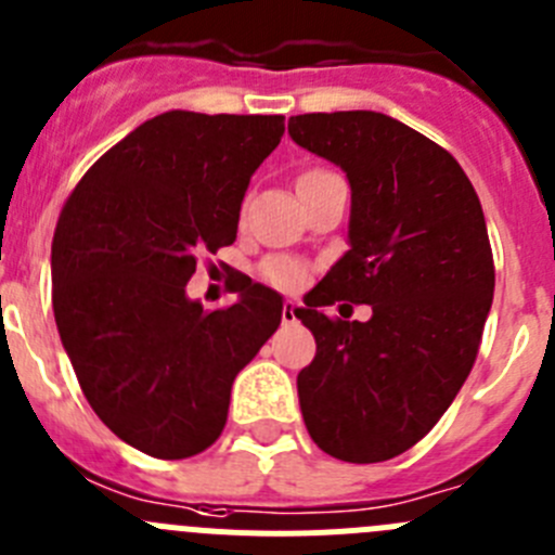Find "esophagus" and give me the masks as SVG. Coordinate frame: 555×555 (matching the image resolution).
I'll list each match as a JSON object with an SVG mask.
<instances>
[{"label": "esophagus", "mask_w": 555, "mask_h": 555, "mask_svg": "<svg viewBox=\"0 0 555 555\" xmlns=\"http://www.w3.org/2000/svg\"><path fill=\"white\" fill-rule=\"evenodd\" d=\"M295 320H298V304H293V301H284V307H282V323H295Z\"/></svg>", "instance_id": "34e87169"}]
</instances>
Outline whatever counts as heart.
<instances>
[{
	"instance_id": "obj_1",
	"label": "heart",
	"mask_w": 555,
	"mask_h": 555,
	"mask_svg": "<svg viewBox=\"0 0 555 555\" xmlns=\"http://www.w3.org/2000/svg\"><path fill=\"white\" fill-rule=\"evenodd\" d=\"M262 279H266L268 284H273L276 289L295 293V289H301L304 284H307L309 268L298 260H289V257H271V260L262 266Z\"/></svg>"
}]
</instances>
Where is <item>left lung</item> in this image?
<instances>
[{"mask_svg":"<svg viewBox=\"0 0 555 555\" xmlns=\"http://www.w3.org/2000/svg\"><path fill=\"white\" fill-rule=\"evenodd\" d=\"M295 144L350 183V248L298 320L318 353L298 372L312 441L345 463H383L418 443L463 388L493 304L479 196L441 144L380 112L289 117ZM348 297L366 324L328 319Z\"/></svg>","mask_w":555,"mask_h":555,"instance_id":"8db88e82","label":"left lung"}]
</instances>
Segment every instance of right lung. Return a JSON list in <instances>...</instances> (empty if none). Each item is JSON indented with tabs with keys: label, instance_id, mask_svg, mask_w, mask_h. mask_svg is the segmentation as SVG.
Wrapping results in <instances>:
<instances>
[{
	"label": "right lung",
	"instance_id": "add662e5",
	"mask_svg": "<svg viewBox=\"0 0 555 555\" xmlns=\"http://www.w3.org/2000/svg\"><path fill=\"white\" fill-rule=\"evenodd\" d=\"M282 114L164 112L87 169L51 243V301L87 402L120 441L158 460L221 435L237 372L282 323V295L237 276V304L185 295L199 254L235 243L248 180Z\"/></svg>",
	"mask_w": 555,
	"mask_h": 555
}]
</instances>
